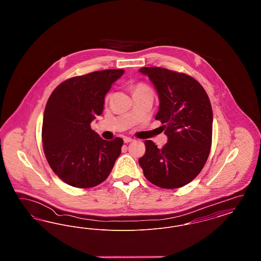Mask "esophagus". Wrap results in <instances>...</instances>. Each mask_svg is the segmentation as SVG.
<instances>
[{
    "label": "esophagus",
    "instance_id": "esophagus-1",
    "mask_svg": "<svg viewBox=\"0 0 261 261\" xmlns=\"http://www.w3.org/2000/svg\"><path fill=\"white\" fill-rule=\"evenodd\" d=\"M123 140H124V143H126V144H127V143H131V142L134 141L132 138H129V137H125Z\"/></svg>",
    "mask_w": 261,
    "mask_h": 261
}]
</instances>
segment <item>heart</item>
<instances>
[{"label":"heart","instance_id":"heart-1","mask_svg":"<svg viewBox=\"0 0 261 261\" xmlns=\"http://www.w3.org/2000/svg\"><path fill=\"white\" fill-rule=\"evenodd\" d=\"M145 91H150V89L147 85L143 84V83H138L136 85H134V87H133V94L134 93H139V92H145ZM109 99H110V96H107L106 100L108 101Z\"/></svg>","mask_w":261,"mask_h":261}]
</instances>
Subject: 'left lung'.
Returning a JSON list of instances; mask_svg holds the SVG:
<instances>
[{
	"instance_id": "left-lung-1",
	"label": "left lung",
	"mask_w": 261,
	"mask_h": 261,
	"mask_svg": "<svg viewBox=\"0 0 261 261\" xmlns=\"http://www.w3.org/2000/svg\"><path fill=\"white\" fill-rule=\"evenodd\" d=\"M159 93L161 120L167 143L159 149L150 140L139 159L145 177L163 189L181 188L203 168L212 141V109L203 87L190 75L162 67H142Z\"/></svg>"
}]
</instances>
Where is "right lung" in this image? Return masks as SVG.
<instances>
[{
    "label": "right lung",
    "mask_w": 261,
    "mask_h": 261,
    "mask_svg": "<svg viewBox=\"0 0 261 261\" xmlns=\"http://www.w3.org/2000/svg\"><path fill=\"white\" fill-rule=\"evenodd\" d=\"M123 69L75 76L61 83L47 101L42 143L48 163L62 181L75 188L103 182L120 155L123 140L107 141L91 128L103 110L105 97Z\"/></svg>",
    "instance_id": "right-lung-1"
}]
</instances>
